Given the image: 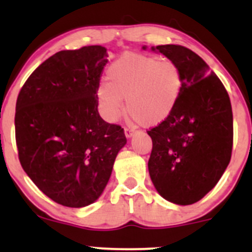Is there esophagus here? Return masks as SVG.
I'll return each mask as SVG.
<instances>
[{
	"label": "esophagus",
	"instance_id": "obj_1",
	"mask_svg": "<svg viewBox=\"0 0 252 252\" xmlns=\"http://www.w3.org/2000/svg\"><path fill=\"white\" fill-rule=\"evenodd\" d=\"M124 134H126V138H131V136L134 135V129L124 128Z\"/></svg>",
	"mask_w": 252,
	"mask_h": 252
}]
</instances>
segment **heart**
<instances>
[{
	"mask_svg": "<svg viewBox=\"0 0 252 252\" xmlns=\"http://www.w3.org/2000/svg\"><path fill=\"white\" fill-rule=\"evenodd\" d=\"M108 83L98 85L96 96L103 117L116 122L124 111L144 126L166 121L177 106L183 89L179 65L142 53H124L107 70Z\"/></svg>",
	"mask_w": 252,
	"mask_h": 252,
	"instance_id": "b5f03b06",
	"label": "heart"
}]
</instances>
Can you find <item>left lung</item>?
<instances>
[{"label": "left lung", "mask_w": 252, "mask_h": 252, "mask_svg": "<svg viewBox=\"0 0 252 252\" xmlns=\"http://www.w3.org/2000/svg\"><path fill=\"white\" fill-rule=\"evenodd\" d=\"M151 50L179 65L183 89L171 116L147 131L150 178L167 201L191 205L215 188L229 164L232 105L222 81L191 50L179 45Z\"/></svg>", "instance_id": "obj_1"}]
</instances>
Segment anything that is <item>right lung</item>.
Returning a JSON list of instances; mask_svg holds the SVG:
<instances>
[{"label": "right lung", "mask_w": 252, "mask_h": 252, "mask_svg": "<svg viewBox=\"0 0 252 252\" xmlns=\"http://www.w3.org/2000/svg\"><path fill=\"white\" fill-rule=\"evenodd\" d=\"M107 48L60 51L23 85L16 105V141L23 169L57 204L85 207L105 190L122 126L101 118L96 96Z\"/></svg>", "instance_id": "add662e5"}]
</instances>
